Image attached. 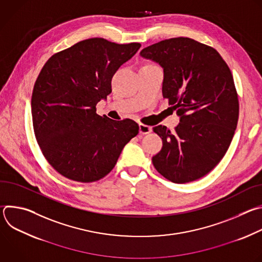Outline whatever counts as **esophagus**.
Instances as JSON below:
<instances>
[{
    "instance_id": "obj_1",
    "label": "esophagus",
    "mask_w": 262,
    "mask_h": 262,
    "mask_svg": "<svg viewBox=\"0 0 262 262\" xmlns=\"http://www.w3.org/2000/svg\"><path fill=\"white\" fill-rule=\"evenodd\" d=\"M151 132V127L148 126V125H145V124H139V133L142 134V135H146V134H149Z\"/></svg>"
}]
</instances>
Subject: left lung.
Listing matches in <instances>:
<instances>
[{"label":"left lung","instance_id":"1","mask_svg":"<svg viewBox=\"0 0 262 262\" xmlns=\"http://www.w3.org/2000/svg\"><path fill=\"white\" fill-rule=\"evenodd\" d=\"M140 56L164 69L163 96L180 117L175 132L154 127L163 147L152 164L172 182L197 180L225 156L237 125L232 73L214 49L188 37L160 41L143 49Z\"/></svg>","mask_w":262,"mask_h":262}]
</instances>
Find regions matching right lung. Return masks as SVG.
I'll return each instance as SVG.
<instances>
[{"instance_id":"obj_1","label":"right lung","mask_w":262,"mask_h":262,"mask_svg":"<svg viewBox=\"0 0 262 262\" xmlns=\"http://www.w3.org/2000/svg\"><path fill=\"white\" fill-rule=\"evenodd\" d=\"M141 48L90 38L53 55L31 99L34 134L45 158L64 177L92 182L108 174L139 133L134 120L96 114L112 92V78Z\"/></svg>"}]
</instances>
